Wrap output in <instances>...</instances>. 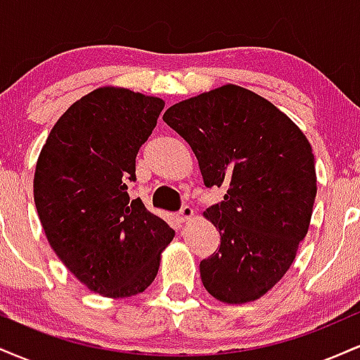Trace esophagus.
Returning a JSON list of instances; mask_svg holds the SVG:
<instances>
[{
  "instance_id": "obj_1",
  "label": "esophagus",
  "mask_w": 360,
  "mask_h": 360,
  "mask_svg": "<svg viewBox=\"0 0 360 360\" xmlns=\"http://www.w3.org/2000/svg\"><path fill=\"white\" fill-rule=\"evenodd\" d=\"M193 217H194V210L191 208V206H183V210L179 212V220L188 221V220H191Z\"/></svg>"
}]
</instances>
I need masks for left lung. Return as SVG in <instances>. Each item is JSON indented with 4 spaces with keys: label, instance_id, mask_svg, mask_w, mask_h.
<instances>
[{
    "label": "left lung",
    "instance_id": "obj_1",
    "mask_svg": "<svg viewBox=\"0 0 360 360\" xmlns=\"http://www.w3.org/2000/svg\"><path fill=\"white\" fill-rule=\"evenodd\" d=\"M198 159L205 186H225L203 213L221 243L201 260L206 291L226 304L262 298L295 262L316 196L315 155L301 128L266 98L225 84L164 113Z\"/></svg>",
    "mask_w": 360,
    "mask_h": 360
}]
</instances>
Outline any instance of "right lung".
Wrapping results in <instances>:
<instances>
[{
    "mask_svg": "<svg viewBox=\"0 0 360 360\" xmlns=\"http://www.w3.org/2000/svg\"><path fill=\"white\" fill-rule=\"evenodd\" d=\"M164 105L127 88L91 91L57 120L37 160L34 198L45 237L62 264L105 298L146 291L174 237L127 193Z\"/></svg>",
    "mask_w": 360,
    "mask_h": 360,
    "instance_id": "right-lung-1",
    "label": "right lung"
}]
</instances>
